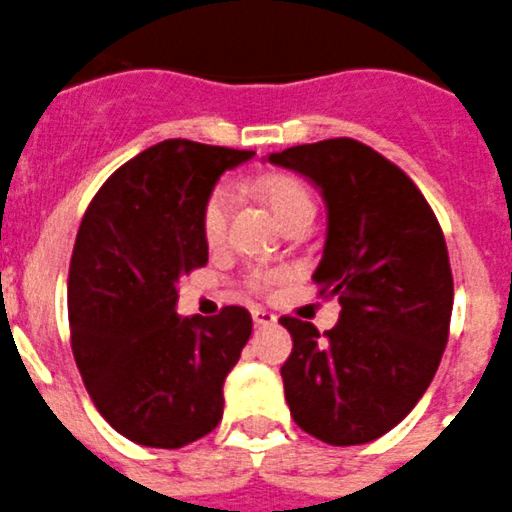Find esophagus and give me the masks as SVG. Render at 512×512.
<instances>
[{"label": "esophagus", "mask_w": 512, "mask_h": 512, "mask_svg": "<svg viewBox=\"0 0 512 512\" xmlns=\"http://www.w3.org/2000/svg\"><path fill=\"white\" fill-rule=\"evenodd\" d=\"M252 321H255V326H275L278 324V316L265 311V308H252Z\"/></svg>", "instance_id": "1"}]
</instances>
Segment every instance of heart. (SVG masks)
<instances>
[{"label":"heart","mask_w":512,"mask_h":512,"mask_svg":"<svg viewBox=\"0 0 512 512\" xmlns=\"http://www.w3.org/2000/svg\"><path fill=\"white\" fill-rule=\"evenodd\" d=\"M257 188L285 229L306 219V216L313 219V199L303 183L285 176H270L262 178ZM229 214H232V191H229V186H216L206 199L204 211H201V234H204L206 245H222L224 237H227ZM270 280H273V275L255 270V273H250L247 283H250V288H262Z\"/></svg>","instance_id":"b5f03b06"}]
</instances>
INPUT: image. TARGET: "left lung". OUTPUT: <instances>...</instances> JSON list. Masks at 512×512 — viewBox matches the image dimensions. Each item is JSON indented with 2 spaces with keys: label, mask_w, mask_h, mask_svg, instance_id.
Returning <instances> with one entry per match:
<instances>
[{
  "label": "left lung",
  "mask_w": 512,
  "mask_h": 512,
  "mask_svg": "<svg viewBox=\"0 0 512 512\" xmlns=\"http://www.w3.org/2000/svg\"><path fill=\"white\" fill-rule=\"evenodd\" d=\"M267 160L324 196L329 224L313 283L342 303L324 336L280 319L293 339L280 367L290 416L324 444H367L413 411L439 370L454 306L444 234L416 183L362 142L336 137Z\"/></svg>",
  "instance_id": "8db88e82"
}]
</instances>
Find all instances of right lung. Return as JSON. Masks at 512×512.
<instances>
[{"label": "right lung", "instance_id": "1", "mask_svg": "<svg viewBox=\"0 0 512 512\" xmlns=\"http://www.w3.org/2000/svg\"><path fill=\"white\" fill-rule=\"evenodd\" d=\"M252 150L165 140L124 163L84 214L68 270L73 357L109 426L181 449L214 431L224 380L252 334L242 306L178 316L176 283L206 265L201 211Z\"/></svg>", "mask_w": 512, "mask_h": 512}]
</instances>
